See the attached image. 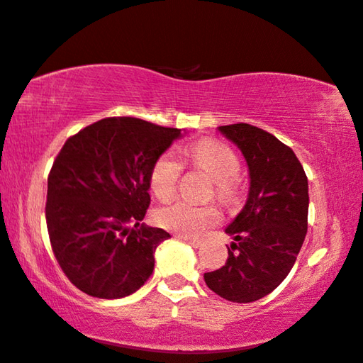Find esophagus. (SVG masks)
<instances>
[{
  "label": "esophagus",
  "mask_w": 363,
  "mask_h": 363,
  "mask_svg": "<svg viewBox=\"0 0 363 363\" xmlns=\"http://www.w3.org/2000/svg\"><path fill=\"white\" fill-rule=\"evenodd\" d=\"M177 238L182 239V240H186V242H187V244H191L192 247H200V245H202V240H200V239L189 238V235H182V234L177 235Z\"/></svg>",
  "instance_id": "34e87169"
}]
</instances>
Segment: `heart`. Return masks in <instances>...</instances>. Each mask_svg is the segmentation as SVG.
<instances>
[{
  "label": "heart",
  "mask_w": 363,
  "mask_h": 363,
  "mask_svg": "<svg viewBox=\"0 0 363 363\" xmlns=\"http://www.w3.org/2000/svg\"><path fill=\"white\" fill-rule=\"evenodd\" d=\"M184 163L205 171L213 179V194L223 203H231L239 194L240 168L239 158L226 143L202 139L182 150ZM182 174V163L174 152H163L153 161L148 182L155 197L169 200L174 197ZM155 220L161 228L179 233L189 238L202 235L206 229L221 221V213L213 203L194 205L189 202H176L161 206L155 213Z\"/></svg>",
  "instance_id": "heart-1"
}]
</instances>
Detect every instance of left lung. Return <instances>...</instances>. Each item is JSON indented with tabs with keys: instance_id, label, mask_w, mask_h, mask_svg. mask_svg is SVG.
Masks as SVG:
<instances>
[{
	"instance_id": "1",
	"label": "left lung",
	"mask_w": 363,
	"mask_h": 363,
	"mask_svg": "<svg viewBox=\"0 0 363 363\" xmlns=\"http://www.w3.org/2000/svg\"><path fill=\"white\" fill-rule=\"evenodd\" d=\"M220 130L245 157L250 191L242 211L226 228L234 239L226 263L203 278L226 301L255 302L294 267L308 226V181L292 148L269 132L245 123Z\"/></svg>"
}]
</instances>
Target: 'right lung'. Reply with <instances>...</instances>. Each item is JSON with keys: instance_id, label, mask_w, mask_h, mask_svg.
<instances>
[{"instance_id": "add662e5", "label": "right lung", "mask_w": 363, "mask_h": 363, "mask_svg": "<svg viewBox=\"0 0 363 363\" xmlns=\"http://www.w3.org/2000/svg\"><path fill=\"white\" fill-rule=\"evenodd\" d=\"M181 129L105 118L69 137L48 174L47 228L62 273L85 294L119 298L150 278L171 235L140 224L150 169Z\"/></svg>"}]
</instances>
